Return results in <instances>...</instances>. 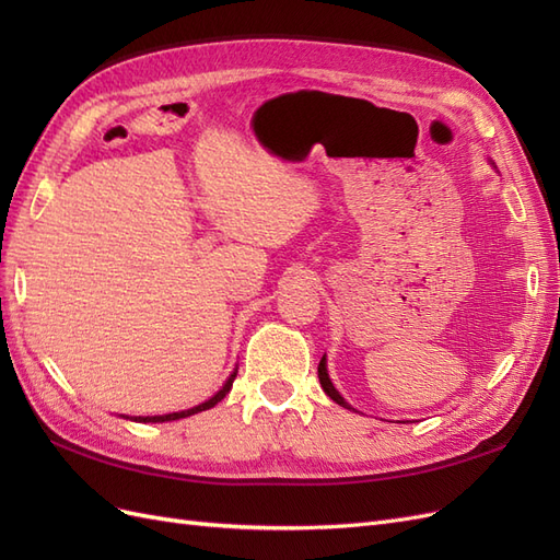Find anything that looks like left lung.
<instances>
[{
	"mask_svg": "<svg viewBox=\"0 0 560 560\" xmlns=\"http://www.w3.org/2000/svg\"><path fill=\"white\" fill-rule=\"evenodd\" d=\"M317 378H319V385H322V389H325V393L338 404V406H343V409H350L348 406V401L336 393V387L331 385V381H329V374H327V364H325V358L319 360V364H317Z\"/></svg>",
	"mask_w": 560,
	"mask_h": 560,
	"instance_id": "8db88e82",
	"label": "left lung"
}]
</instances>
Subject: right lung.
Wrapping results in <instances>:
<instances>
[{"label":"right lung","mask_w":560,"mask_h":560,"mask_svg":"<svg viewBox=\"0 0 560 560\" xmlns=\"http://www.w3.org/2000/svg\"><path fill=\"white\" fill-rule=\"evenodd\" d=\"M235 374H238V371H233V374L229 376V381L224 383V387L219 389V393H217L212 399H208V401H202V404L194 406V409H189V411L165 413V416H147V418L138 416V418H132V420H138V422H167V420H179V418H186V416H194V413H200V411H206V409H212V406H214L217 401H222V399L229 395V389H231V385H233V381H235Z\"/></svg>","instance_id":"obj_1"}]
</instances>
